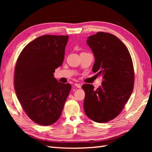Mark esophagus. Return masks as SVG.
Wrapping results in <instances>:
<instances>
[{"label":"esophagus","mask_w":152,"mask_h":152,"mask_svg":"<svg viewBox=\"0 0 152 152\" xmlns=\"http://www.w3.org/2000/svg\"><path fill=\"white\" fill-rule=\"evenodd\" d=\"M74 86H75V87L76 88H81V85L80 84V83H75V84H74Z\"/></svg>","instance_id":"esophagus-1"}]
</instances>
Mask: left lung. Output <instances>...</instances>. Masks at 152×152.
Wrapping results in <instances>:
<instances>
[{
    "label": "left lung",
    "instance_id": "obj_1",
    "mask_svg": "<svg viewBox=\"0 0 152 152\" xmlns=\"http://www.w3.org/2000/svg\"><path fill=\"white\" fill-rule=\"evenodd\" d=\"M95 56L93 72L102 75L101 86L95 89L83 84V108L91 120L106 123L120 114L133 90L134 74L131 55L125 45L110 33L99 32L87 40Z\"/></svg>",
    "mask_w": 152,
    "mask_h": 152
}]
</instances>
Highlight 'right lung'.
Masks as SVG:
<instances>
[{"label": "right lung", "mask_w": 152, "mask_h": 152, "mask_svg": "<svg viewBox=\"0 0 152 152\" xmlns=\"http://www.w3.org/2000/svg\"><path fill=\"white\" fill-rule=\"evenodd\" d=\"M69 36L44 35L28 43L15 64L14 88L23 109L40 125L56 122L62 113L71 85L54 78L62 65Z\"/></svg>", "instance_id": "add662e5"}]
</instances>
